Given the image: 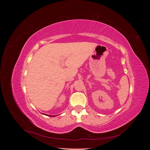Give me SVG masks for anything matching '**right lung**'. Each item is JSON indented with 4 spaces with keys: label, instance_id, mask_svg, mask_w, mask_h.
Listing matches in <instances>:
<instances>
[{
    "label": "right lung",
    "instance_id": "obj_1",
    "mask_svg": "<svg viewBox=\"0 0 150 150\" xmlns=\"http://www.w3.org/2000/svg\"><path fill=\"white\" fill-rule=\"evenodd\" d=\"M43 115H46V114H43ZM47 116H52V117H54V116H50V115H47Z\"/></svg>",
    "mask_w": 150,
    "mask_h": 150
}]
</instances>
